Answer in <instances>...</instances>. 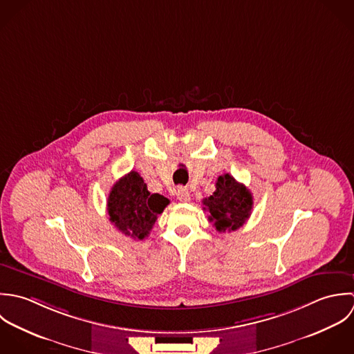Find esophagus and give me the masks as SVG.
<instances>
[{
    "label": "esophagus",
    "mask_w": 354,
    "mask_h": 354,
    "mask_svg": "<svg viewBox=\"0 0 354 354\" xmlns=\"http://www.w3.org/2000/svg\"><path fill=\"white\" fill-rule=\"evenodd\" d=\"M176 198L180 201V203H189L190 201V193L187 189L185 187H179L176 190Z\"/></svg>",
    "instance_id": "1"
}]
</instances>
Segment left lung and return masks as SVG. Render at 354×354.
<instances>
[{"instance_id": "1", "label": "left lung", "mask_w": 354, "mask_h": 354, "mask_svg": "<svg viewBox=\"0 0 354 354\" xmlns=\"http://www.w3.org/2000/svg\"><path fill=\"white\" fill-rule=\"evenodd\" d=\"M203 205L218 232L235 231L250 217L253 197L245 185L224 174L217 178L214 193L203 200Z\"/></svg>"}]
</instances>
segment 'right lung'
Masks as SVG:
<instances>
[{"label": "right lung", "mask_w": 354, "mask_h": 354, "mask_svg": "<svg viewBox=\"0 0 354 354\" xmlns=\"http://www.w3.org/2000/svg\"><path fill=\"white\" fill-rule=\"evenodd\" d=\"M169 200L161 194H150L141 175L136 171L120 178L111 189L108 214L111 223L123 234L141 241L149 235L157 216Z\"/></svg>", "instance_id": "right-lung-1"}]
</instances>
